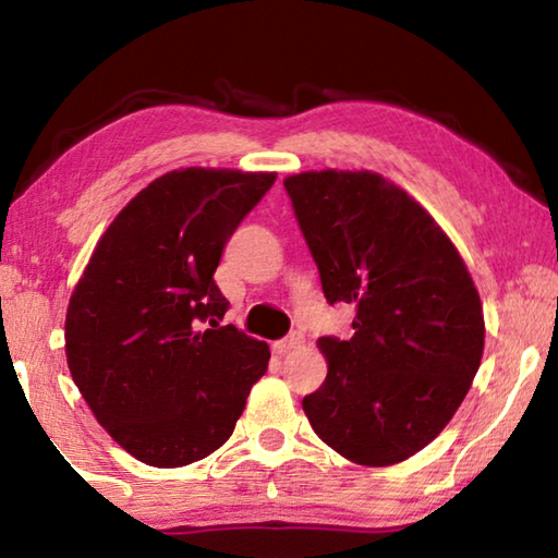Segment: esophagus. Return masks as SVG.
I'll list each match as a JSON object with an SVG mask.
<instances>
[{
    "mask_svg": "<svg viewBox=\"0 0 558 558\" xmlns=\"http://www.w3.org/2000/svg\"><path fill=\"white\" fill-rule=\"evenodd\" d=\"M300 344H302V335L290 332L286 339H278V342L272 344V349H276L278 354H288V352H292V349H298Z\"/></svg>",
    "mask_w": 558,
    "mask_h": 558,
    "instance_id": "1",
    "label": "esophagus"
}]
</instances>
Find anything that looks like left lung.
Segmentation results:
<instances>
[{
    "instance_id": "8db88e82",
    "label": "left lung",
    "mask_w": 558,
    "mask_h": 558,
    "mask_svg": "<svg viewBox=\"0 0 558 558\" xmlns=\"http://www.w3.org/2000/svg\"><path fill=\"white\" fill-rule=\"evenodd\" d=\"M286 192L327 302L356 307L352 337H319L327 379L302 409L339 456L393 465L448 426L475 379V282L430 214L381 174L305 172Z\"/></svg>"
}]
</instances>
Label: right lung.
I'll list each match as a JSON object with an SVG mask.
<instances>
[{"instance_id":"1","label":"right lung","mask_w":558,"mask_h":558,"mask_svg":"<svg viewBox=\"0 0 558 558\" xmlns=\"http://www.w3.org/2000/svg\"><path fill=\"white\" fill-rule=\"evenodd\" d=\"M276 174L189 167L145 186L102 233L65 313L69 369L130 456L182 468L233 433L268 344L221 325L214 272Z\"/></svg>"}]
</instances>
